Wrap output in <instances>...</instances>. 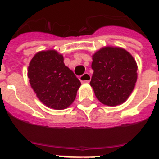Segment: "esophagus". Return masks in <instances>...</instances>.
<instances>
[{
    "label": "esophagus",
    "mask_w": 159,
    "mask_h": 159,
    "mask_svg": "<svg viewBox=\"0 0 159 159\" xmlns=\"http://www.w3.org/2000/svg\"><path fill=\"white\" fill-rule=\"evenodd\" d=\"M90 80H91V75L88 72H85L81 76H80V80L81 81V83H89Z\"/></svg>",
    "instance_id": "esophagus-1"
}]
</instances>
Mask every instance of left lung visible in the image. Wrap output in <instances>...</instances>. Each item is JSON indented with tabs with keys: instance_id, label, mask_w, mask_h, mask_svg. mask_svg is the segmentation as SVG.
Returning a JSON list of instances; mask_svg holds the SVG:
<instances>
[{
	"instance_id": "left-lung-1",
	"label": "left lung",
	"mask_w": 159,
	"mask_h": 159,
	"mask_svg": "<svg viewBox=\"0 0 159 159\" xmlns=\"http://www.w3.org/2000/svg\"><path fill=\"white\" fill-rule=\"evenodd\" d=\"M94 73L90 85L96 98L108 106L121 104L137 80V64L124 48L105 47L93 55Z\"/></svg>"
}]
</instances>
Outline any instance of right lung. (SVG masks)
Wrapping results in <instances>:
<instances>
[{"label": "right lung", "mask_w": 159, "mask_h": 159, "mask_svg": "<svg viewBox=\"0 0 159 159\" xmlns=\"http://www.w3.org/2000/svg\"><path fill=\"white\" fill-rule=\"evenodd\" d=\"M27 74L40 101L55 110L70 106L81 85L73 71L64 65V57L53 49L37 53L30 62Z\"/></svg>", "instance_id": "obj_1"}]
</instances>
